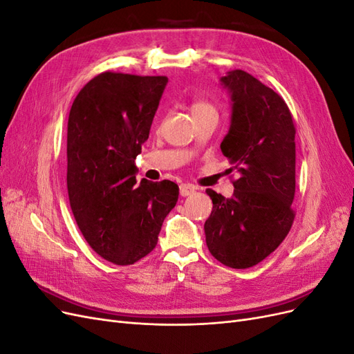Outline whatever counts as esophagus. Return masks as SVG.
<instances>
[{
  "instance_id": "1",
  "label": "esophagus",
  "mask_w": 354,
  "mask_h": 354,
  "mask_svg": "<svg viewBox=\"0 0 354 354\" xmlns=\"http://www.w3.org/2000/svg\"><path fill=\"white\" fill-rule=\"evenodd\" d=\"M195 190H196V186H194V185H189V183L180 185V195L181 196H189V195L194 194Z\"/></svg>"
}]
</instances>
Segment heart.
Wrapping results in <instances>:
<instances>
[{
	"label": "heart",
	"mask_w": 354,
	"mask_h": 354,
	"mask_svg": "<svg viewBox=\"0 0 354 354\" xmlns=\"http://www.w3.org/2000/svg\"><path fill=\"white\" fill-rule=\"evenodd\" d=\"M190 112H192V116H198V115H207V113H217V109L208 102L196 100L192 103Z\"/></svg>",
	"instance_id": "obj_1"
}]
</instances>
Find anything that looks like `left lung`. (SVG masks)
Segmentation results:
<instances>
[{
    "label": "left lung",
    "mask_w": 354,
    "mask_h": 354,
    "mask_svg": "<svg viewBox=\"0 0 354 354\" xmlns=\"http://www.w3.org/2000/svg\"><path fill=\"white\" fill-rule=\"evenodd\" d=\"M232 121L220 145L236 169L232 198L207 189L212 211L205 239L214 259L248 269L270 255L291 230L295 212V125L285 100L248 72L221 77Z\"/></svg>",
    "instance_id": "obj_1"
}]
</instances>
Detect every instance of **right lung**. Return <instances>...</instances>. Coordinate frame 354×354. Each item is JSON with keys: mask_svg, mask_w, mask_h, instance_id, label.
Returning a JSON list of instances; mask_svg holds the SVG:
<instances>
[{"mask_svg": "<svg viewBox=\"0 0 354 354\" xmlns=\"http://www.w3.org/2000/svg\"><path fill=\"white\" fill-rule=\"evenodd\" d=\"M167 82V77L103 72L84 85L69 112L71 209L91 248L118 266L153 251L178 199L174 181L136 180L134 159Z\"/></svg>", "mask_w": 354, "mask_h": 354, "instance_id": "obj_1", "label": "right lung"}]
</instances>
